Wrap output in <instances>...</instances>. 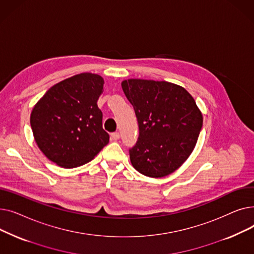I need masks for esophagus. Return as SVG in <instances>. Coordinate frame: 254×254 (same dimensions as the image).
<instances>
[{
  "mask_svg": "<svg viewBox=\"0 0 254 254\" xmlns=\"http://www.w3.org/2000/svg\"><path fill=\"white\" fill-rule=\"evenodd\" d=\"M111 138H112L113 140H118V139L120 138L119 132H117V131H115V132H112V134H111Z\"/></svg>",
  "mask_w": 254,
  "mask_h": 254,
  "instance_id": "1",
  "label": "esophagus"
}]
</instances>
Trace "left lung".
Instances as JSON below:
<instances>
[{"label": "left lung", "instance_id": "1", "mask_svg": "<svg viewBox=\"0 0 254 254\" xmlns=\"http://www.w3.org/2000/svg\"><path fill=\"white\" fill-rule=\"evenodd\" d=\"M134 107L138 141L129 149L130 163L141 174L165 177L189 158L203 127V115L190 93L167 81L127 79L122 82Z\"/></svg>", "mask_w": 254, "mask_h": 254}]
</instances>
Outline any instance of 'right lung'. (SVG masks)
<instances>
[{
	"label": "right lung",
	"mask_w": 254,
	"mask_h": 254,
	"mask_svg": "<svg viewBox=\"0 0 254 254\" xmlns=\"http://www.w3.org/2000/svg\"><path fill=\"white\" fill-rule=\"evenodd\" d=\"M104 79L81 73L50 87L31 113L35 141L44 155L60 167L82 166L109 142L98 107Z\"/></svg>",
	"instance_id": "right-lung-1"
}]
</instances>
